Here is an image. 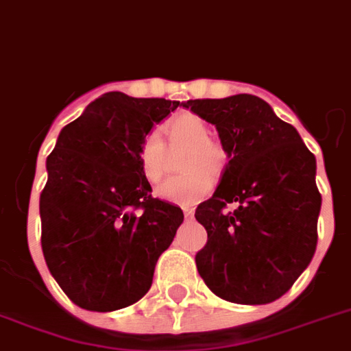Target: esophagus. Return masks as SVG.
Wrapping results in <instances>:
<instances>
[{"instance_id":"obj_1","label":"esophagus","mask_w":351,"mask_h":351,"mask_svg":"<svg viewBox=\"0 0 351 351\" xmlns=\"http://www.w3.org/2000/svg\"><path fill=\"white\" fill-rule=\"evenodd\" d=\"M182 211H184V217L191 218L193 217V213H195V209L190 208V206H184V208H182Z\"/></svg>"}]
</instances>
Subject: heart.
Returning <instances> with one entry per match:
<instances>
[{
	"instance_id": "obj_1",
	"label": "heart",
	"mask_w": 351,
	"mask_h": 351,
	"mask_svg": "<svg viewBox=\"0 0 351 351\" xmlns=\"http://www.w3.org/2000/svg\"><path fill=\"white\" fill-rule=\"evenodd\" d=\"M170 149L186 147L182 176L170 178L156 190L161 200L191 206L204 199L211 190V176L217 178L227 165V152L220 142L209 136V128L195 113H181L165 125ZM140 170L149 182H158L167 172V145L160 133L151 131L142 138L136 151Z\"/></svg>"
}]
</instances>
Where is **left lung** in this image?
Here are the masks:
<instances>
[{"label": "left lung", "instance_id": "1", "mask_svg": "<svg viewBox=\"0 0 351 351\" xmlns=\"http://www.w3.org/2000/svg\"><path fill=\"white\" fill-rule=\"evenodd\" d=\"M217 125L229 163L195 218L208 241L195 256L206 286L232 304L261 305L291 289L318 243L316 158L291 124L250 94L182 104ZM236 204L229 212L226 206Z\"/></svg>", "mask_w": 351, "mask_h": 351}]
</instances>
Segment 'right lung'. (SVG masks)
<instances>
[{"mask_svg": "<svg viewBox=\"0 0 351 351\" xmlns=\"http://www.w3.org/2000/svg\"><path fill=\"white\" fill-rule=\"evenodd\" d=\"M178 106L110 92L65 125L47 156L42 252L82 309L110 313L136 304L182 223L181 208L151 195L136 158L143 136Z\"/></svg>", "mask_w": 351, "mask_h": 351, "instance_id": "obj_1", "label": "right lung"}]
</instances>
